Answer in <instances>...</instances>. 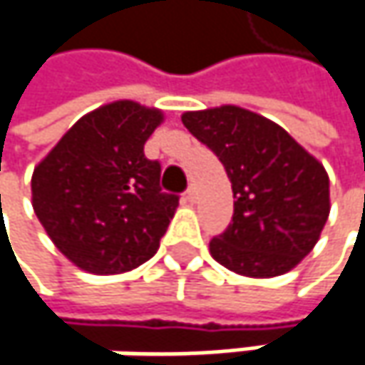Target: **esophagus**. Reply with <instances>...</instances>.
I'll use <instances>...</instances> for the list:
<instances>
[{
  "instance_id": "obj_1",
  "label": "esophagus",
  "mask_w": 365,
  "mask_h": 365,
  "mask_svg": "<svg viewBox=\"0 0 365 365\" xmlns=\"http://www.w3.org/2000/svg\"><path fill=\"white\" fill-rule=\"evenodd\" d=\"M185 198H187L190 202H196V198H198V190H196V185H194V183H190V187L185 190Z\"/></svg>"
}]
</instances>
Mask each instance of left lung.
<instances>
[{"instance_id": "1", "label": "left lung", "mask_w": 365, "mask_h": 365, "mask_svg": "<svg viewBox=\"0 0 365 365\" xmlns=\"http://www.w3.org/2000/svg\"><path fill=\"white\" fill-rule=\"evenodd\" d=\"M185 129L211 148L234 192V215L209 242L217 263L249 278H274L307 257L330 213L324 165L280 125L240 106L183 113Z\"/></svg>"}]
</instances>
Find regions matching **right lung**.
<instances>
[{
    "label": "right lung",
    "mask_w": 365,
    "mask_h": 365,
    "mask_svg": "<svg viewBox=\"0 0 365 365\" xmlns=\"http://www.w3.org/2000/svg\"><path fill=\"white\" fill-rule=\"evenodd\" d=\"M158 108L118 100L81 116L35 167V215L68 261L89 274L135 269L158 250L180 196L160 190L144 144Z\"/></svg>",
    "instance_id": "1"
}]
</instances>
